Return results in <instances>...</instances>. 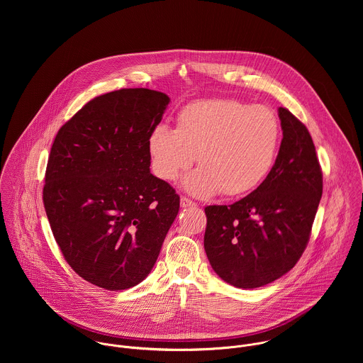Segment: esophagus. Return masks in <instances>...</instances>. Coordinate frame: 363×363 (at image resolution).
Wrapping results in <instances>:
<instances>
[{
	"instance_id": "1",
	"label": "esophagus",
	"mask_w": 363,
	"mask_h": 363,
	"mask_svg": "<svg viewBox=\"0 0 363 363\" xmlns=\"http://www.w3.org/2000/svg\"><path fill=\"white\" fill-rule=\"evenodd\" d=\"M180 206H182V208L196 207V203H193V201L189 200L187 197H182V199H180Z\"/></svg>"
}]
</instances>
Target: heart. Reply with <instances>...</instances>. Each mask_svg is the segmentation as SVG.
I'll use <instances>...</instances> for the list:
<instances>
[{
  "instance_id": "b5f03b06",
  "label": "heart",
  "mask_w": 363,
  "mask_h": 363,
  "mask_svg": "<svg viewBox=\"0 0 363 363\" xmlns=\"http://www.w3.org/2000/svg\"><path fill=\"white\" fill-rule=\"evenodd\" d=\"M282 130L278 116L265 106L236 99H208L184 106L176 130L157 124L148 138L151 167L163 182L184 180L197 197L222 193L239 197L253 191L275 164Z\"/></svg>"
}]
</instances>
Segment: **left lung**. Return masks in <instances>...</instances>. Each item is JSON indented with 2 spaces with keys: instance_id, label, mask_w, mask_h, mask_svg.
<instances>
[{
  "instance_id": "8db88e82",
  "label": "left lung",
  "mask_w": 363,
  "mask_h": 363,
  "mask_svg": "<svg viewBox=\"0 0 363 363\" xmlns=\"http://www.w3.org/2000/svg\"><path fill=\"white\" fill-rule=\"evenodd\" d=\"M278 116L284 137L265 180L235 204L206 208L209 264L236 288L264 286L295 267L323 194V173L306 125L285 107Z\"/></svg>"
}]
</instances>
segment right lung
<instances>
[{
  "mask_svg": "<svg viewBox=\"0 0 363 363\" xmlns=\"http://www.w3.org/2000/svg\"><path fill=\"white\" fill-rule=\"evenodd\" d=\"M169 102L145 88L104 94L52 143L43 203L54 239L79 277L107 291L147 278L180 208L150 170L148 138Z\"/></svg>",
  "mask_w": 363,
  "mask_h": 363,
  "instance_id": "obj_1",
  "label": "right lung"
}]
</instances>
